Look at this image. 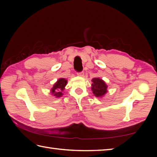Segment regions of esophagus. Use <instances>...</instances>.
<instances>
[{
  "instance_id": "esophagus-1",
  "label": "esophagus",
  "mask_w": 157,
  "mask_h": 157,
  "mask_svg": "<svg viewBox=\"0 0 157 157\" xmlns=\"http://www.w3.org/2000/svg\"><path fill=\"white\" fill-rule=\"evenodd\" d=\"M77 74H78V76L83 77V76L84 75V73L83 72V71H80V72H78V73H77Z\"/></svg>"
}]
</instances>
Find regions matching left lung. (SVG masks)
<instances>
[{
	"label": "left lung",
	"instance_id": "8db88e82",
	"mask_svg": "<svg viewBox=\"0 0 157 157\" xmlns=\"http://www.w3.org/2000/svg\"><path fill=\"white\" fill-rule=\"evenodd\" d=\"M92 84V90L96 97H101L107 92V86L105 82L100 78H93Z\"/></svg>",
	"mask_w": 157,
	"mask_h": 157
}]
</instances>
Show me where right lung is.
<instances>
[{
    "instance_id": "obj_1",
    "label": "right lung",
    "mask_w": 157,
    "mask_h": 157,
    "mask_svg": "<svg viewBox=\"0 0 157 157\" xmlns=\"http://www.w3.org/2000/svg\"><path fill=\"white\" fill-rule=\"evenodd\" d=\"M67 80L65 79L61 78L59 79V80L56 82L54 86H53L52 90H51V93L52 94H54L56 97H61L63 95V90L65 89V86H66Z\"/></svg>"
}]
</instances>
